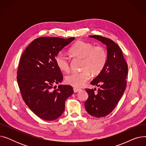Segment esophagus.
Segmentation results:
<instances>
[{"label":"esophagus","mask_w":146,"mask_h":146,"mask_svg":"<svg viewBox=\"0 0 146 146\" xmlns=\"http://www.w3.org/2000/svg\"><path fill=\"white\" fill-rule=\"evenodd\" d=\"M81 89L78 88H73V90H74V93H77L78 92H79Z\"/></svg>","instance_id":"esophagus-1"}]
</instances>
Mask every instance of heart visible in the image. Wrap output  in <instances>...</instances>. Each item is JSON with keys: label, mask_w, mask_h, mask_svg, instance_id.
<instances>
[{"label": "heart", "mask_w": 146, "mask_h": 146, "mask_svg": "<svg viewBox=\"0 0 146 146\" xmlns=\"http://www.w3.org/2000/svg\"><path fill=\"white\" fill-rule=\"evenodd\" d=\"M69 51L73 56L83 58V70L68 74L65 81L68 85L81 87L90 78V72L94 75L100 73L104 68L108 60L105 49L101 46L94 47L93 44L83 41H78L70 47ZM55 61L57 67L62 72L69 70V57L63 51L58 52Z\"/></svg>", "instance_id": "obj_1"}]
</instances>
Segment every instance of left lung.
<instances>
[{
	"instance_id": "obj_1",
	"label": "left lung",
	"mask_w": 146,
	"mask_h": 146,
	"mask_svg": "<svg viewBox=\"0 0 146 146\" xmlns=\"http://www.w3.org/2000/svg\"><path fill=\"white\" fill-rule=\"evenodd\" d=\"M106 45L108 60L98 76L90 82L98 88L86 89L88 99L85 103L90 115L100 118L110 114L115 108L125 90L128 65L119 46L112 40L99 35H90ZM97 90L96 92L94 90Z\"/></svg>"
}]
</instances>
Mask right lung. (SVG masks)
I'll list each match as a JSON object with an SVG mask.
<instances>
[{
    "mask_svg": "<svg viewBox=\"0 0 146 146\" xmlns=\"http://www.w3.org/2000/svg\"><path fill=\"white\" fill-rule=\"evenodd\" d=\"M75 39L59 37H40L26 48L21 57L17 82L24 101L29 108L40 118L52 121L63 113L65 101L73 94L70 85H54L63 80L55 57Z\"/></svg>",
    "mask_w": 146,
    "mask_h": 146,
    "instance_id": "obj_1",
    "label": "right lung"
}]
</instances>
